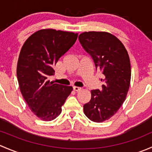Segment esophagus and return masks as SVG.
Listing matches in <instances>:
<instances>
[{"label":"esophagus","mask_w":152,"mask_h":152,"mask_svg":"<svg viewBox=\"0 0 152 152\" xmlns=\"http://www.w3.org/2000/svg\"><path fill=\"white\" fill-rule=\"evenodd\" d=\"M82 87H76V86H74V87H73V90H75V91H76V92H79V91H80V90H82Z\"/></svg>","instance_id":"esophagus-1"}]
</instances>
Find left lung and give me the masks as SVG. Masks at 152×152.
Masks as SVG:
<instances>
[{"mask_svg": "<svg viewBox=\"0 0 152 152\" xmlns=\"http://www.w3.org/2000/svg\"><path fill=\"white\" fill-rule=\"evenodd\" d=\"M79 39L104 75L102 90H91V99L84 105L85 115L102 123L117 113L126 98L131 80L129 56L124 44L108 32L85 31Z\"/></svg>", "mask_w": 152, "mask_h": 152, "instance_id": "left-lung-1", "label": "left lung"}]
</instances>
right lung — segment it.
I'll return each instance as SVG.
<instances>
[{
	"label": "right lung",
	"instance_id": "right-lung-1",
	"mask_svg": "<svg viewBox=\"0 0 152 152\" xmlns=\"http://www.w3.org/2000/svg\"><path fill=\"white\" fill-rule=\"evenodd\" d=\"M78 34L41 29L26 40L20 52L17 76L22 96L32 113L49 121L62 112V107L73 90L48 80L54 74L53 67L73 45Z\"/></svg>",
	"mask_w": 152,
	"mask_h": 152
}]
</instances>
